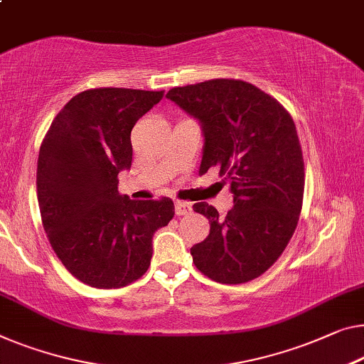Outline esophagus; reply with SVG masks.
<instances>
[{
    "mask_svg": "<svg viewBox=\"0 0 364 364\" xmlns=\"http://www.w3.org/2000/svg\"><path fill=\"white\" fill-rule=\"evenodd\" d=\"M193 210V205L186 203V200H176L175 203V213L176 215H186Z\"/></svg>",
    "mask_w": 364,
    "mask_h": 364,
    "instance_id": "1",
    "label": "esophagus"
}]
</instances>
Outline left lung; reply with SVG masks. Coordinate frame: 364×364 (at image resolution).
<instances>
[{
    "instance_id": "1",
    "label": "left lung",
    "mask_w": 364,
    "mask_h": 364,
    "mask_svg": "<svg viewBox=\"0 0 364 364\" xmlns=\"http://www.w3.org/2000/svg\"><path fill=\"white\" fill-rule=\"evenodd\" d=\"M166 97L200 124V173L217 166L234 194L225 217L208 203L193 205L210 224L191 248L194 264L222 284L258 278L284 252L302 209L304 160L291 114L242 80L178 86Z\"/></svg>"
}]
</instances>
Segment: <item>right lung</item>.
I'll use <instances>...</instances> for the list:
<instances>
[{"instance_id":"add662e5","label":"right lung","mask_w":364,"mask_h":364,"mask_svg":"<svg viewBox=\"0 0 364 364\" xmlns=\"http://www.w3.org/2000/svg\"><path fill=\"white\" fill-rule=\"evenodd\" d=\"M164 91L96 88L73 96L53 119L37 160L43 230L81 283L112 289L150 267L151 238L175 215L170 198L132 200L117 175L132 165L130 132Z\"/></svg>"}]
</instances>
